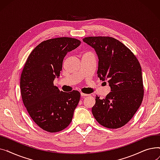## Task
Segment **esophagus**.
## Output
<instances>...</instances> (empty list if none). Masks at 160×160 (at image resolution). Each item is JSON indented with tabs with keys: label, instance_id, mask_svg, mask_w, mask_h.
<instances>
[{
	"label": "esophagus",
	"instance_id": "esophagus-1",
	"mask_svg": "<svg viewBox=\"0 0 160 160\" xmlns=\"http://www.w3.org/2000/svg\"><path fill=\"white\" fill-rule=\"evenodd\" d=\"M80 94H81V96H82V97H88V96L89 95H88V94H86V93H81Z\"/></svg>",
	"mask_w": 160,
	"mask_h": 160
}]
</instances>
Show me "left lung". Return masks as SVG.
I'll list each match as a JSON object with an SVG mask.
<instances>
[{
	"instance_id": "left-lung-1",
	"label": "left lung",
	"mask_w": 160,
	"mask_h": 160,
	"mask_svg": "<svg viewBox=\"0 0 160 160\" xmlns=\"http://www.w3.org/2000/svg\"><path fill=\"white\" fill-rule=\"evenodd\" d=\"M83 41L95 48L98 57L97 76L108 80L112 91L105 98L96 96L92 113L103 127L121 128L132 118L143 98L140 63L127 47L113 38L86 37Z\"/></svg>"
}]
</instances>
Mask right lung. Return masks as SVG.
<instances>
[{
	"instance_id": "add662e5",
	"label": "right lung",
	"mask_w": 160,
	"mask_h": 160,
	"mask_svg": "<svg viewBox=\"0 0 160 160\" xmlns=\"http://www.w3.org/2000/svg\"><path fill=\"white\" fill-rule=\"evenodd\" d=\"M80 43L67 37L47 39L32 50L24 64L20 80L22 102L32 119L45 131L60 132L72 121L80 92L60 91L54 80L60 76L67 53Z\"/></svg>"
}]
</instances>
